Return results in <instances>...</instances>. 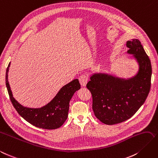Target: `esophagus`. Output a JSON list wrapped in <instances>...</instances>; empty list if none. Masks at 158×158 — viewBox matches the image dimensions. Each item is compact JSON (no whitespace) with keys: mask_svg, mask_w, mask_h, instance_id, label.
I'll list each match as a JSON object with an SVG mask.
<instances>
[{"mask_svg":"<svg viewBox=\"0 0 158 158\" xmlns=\"http://www.w3.org/2000/svg\"><path fill=\"white\" fill-rule=\"evenodd\" d=\"M88 76L86 74H82L79 77V82L82 86H86V84L88 82Z\"/></svg>","mask_w":158,"mask_h":158,"instance_id":"34e87169","label":"esophagus"}]
</instances>
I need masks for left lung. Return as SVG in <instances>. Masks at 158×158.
<instances>
[{"instance_id":"8db88e82","label":"left lung","mask_w":158,"mask_h":158,"mask_svg":"<svg viewBox=\"0 0 158 158\" xmlns=\"http://www.w3.org/2000/svg\"><path fill=\"white\" fill-rule=\"evenodd\" d=\"M127 54L138 64V71L130 78L106 73H94L86 85L92 96V109L96 117L107 125L128 120L146 101L151 87L150 60L138 39L126 42Z\"/></svg>"}]
</instances>
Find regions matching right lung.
Masks as SVG:
<instances>
[{
  "label": "right lung",
  "mask_w": 158,
  "mask_h": 158,
  "mask_svg": "<svg viewBox=\"0 0 158 158\" xmlns=\"http://www.w3.org/2000/svg\"><path fill=\"white\" fill-rule=\"evenodd\" d=\"M10 62L6 71V86L12 105L25 120L37 127L54 130L60 127L68 118L69 102L74 94L80 89L78 79L64 86L49 103L39 108H27L17 102L12 95L8 80V73Z\"/></svg>",
  "instance_id": "1"
}]
</instances>
